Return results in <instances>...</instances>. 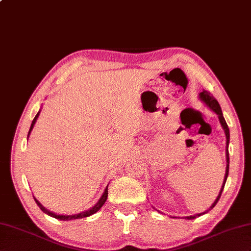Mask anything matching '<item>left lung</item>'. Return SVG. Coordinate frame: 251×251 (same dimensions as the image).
I'll return each mask as SVG.
<instances>
[{
  "instance_id": "1",
  "label": "left lung",
  "mask_w": 251,
  "mask_h": 251,
  "mask_svg": "<svg viewBox=\"0 0 251 251\" xmlns=\"http://www.w3.org/2000/svg\"><path fill=\"white\" fill-rule=\"evenodd\" d=\"M200 99L202 100L205 104L209 106L212 111L214 113H216L218 115V118H219V121H221V124L224 127L225 130V133H226V137H227V148H226V154H227V169H226V176H225V180H224V184H223V187L221 189V192H219V195L217 196L216 200L214 201V203L211 205V207L207 211H210L211 209H213L214 206L216 205V203L218 202L219 198H221L222 196V193H223V189L225 187V184H226V181H227V178H228V174H229V150H228V146H229V139H230V133H229V127H228V125L227 122H226L224 116H223V112H222V108H221V105H219V103L217 102V100L215 99V98L213 97V95H211L209 91L206 90H203L202 93H200ZM206 212L204 213H200V214H197V215H194V216H187L185 218L187 219H194L196 218L197 216H200V215H203V214H205Z\"/></svg>"
}]
</instances>
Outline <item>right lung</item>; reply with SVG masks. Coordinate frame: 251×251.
<instances>
[{"mask_svg": "<svg viewBox=\"0 0 251 251\" xmlns=\"http://www.w3.org/2000/svg\"><path fill=\"white\" fill-rule=\"evenodd\" d=\"M38 116H39V113H37V115H36L35 118L33 119L32 125H30V129H29V131H28V135H29L30 131H32L33 126H34V125H35V122H36V120H37V118H38ZM107 194H108V192H107V187H106V189L104 191V194L102 195L101 199L99 200V202H98L94 207H91L90 210H88V211H86V212H82V213H79V214H75V215H57V214H54V213H52V212H50V211H48V210L46 209V207L42 206L36 199H35V201H36V203H37V205L40 207V210H41L42 212H44V213L48 214L49 216L54 217V218H56V219H59V221H71V219H78V218L88 217V216H90V215H93V214H95L96 212L99 211V210L101 209V207H102V205L104 204L106 199H107Z\"/></svg>", "mask_w": 251, "mask_h": 251, "instance_id": "add662e5", "label": "right lung"}]
</instances>
